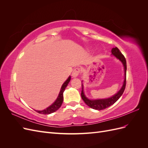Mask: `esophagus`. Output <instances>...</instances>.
Returning a JSON list of instances; mask_svg holds the SVG:
<instances>
[{"label": "esophagus", "mask_w": 148, "mask_h": 148, "mask_svg": "<svg viewBox=\"0 0 148 148\" xmlns=\"http://www.w3.org/2000/svg\"><path fill=\"white\" fill-rule=\"evenodd\" d=\"M79 73H80V69L79 68H76V69H75L73 70L71 75H72V77L73 78H76V77H77L79 75Z\"/></svg>", "instance_id": "esophagus-1"}]
</instances>
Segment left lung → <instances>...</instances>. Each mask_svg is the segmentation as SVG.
Wrapping results in <instances>:
<instances>
[{
    "mask_svg": "<svg viewBox=\"0 0 148 148\" xmlns=\"http://www.w3.org/2000/svg\"><path fill=\"white\" fill-rule=\"evenodd\" d=\"M111 52H112V55L114 56L116 59H117L122 62L124 67V80H123L122 86L120 90L115 94V95H114L112 97H110L108 98H104V99H89V98H88L84 95V89H83L84 88L83 84L82 83V91L81 93V96H82V99L85 102V104L93 109L98 110H103L111 106L112 105H113L114 103L121 97V96L122 95V94L123 93L125 89V86H126V73H127L126 59H125V57L123 56L122 53H121V52L117 47H115L112 49Z\"/></svg>",
    "mask_w": 148,
    "mask_h": 148,
    "instance_id": "1",
    "label": "left lung"
}]
</instances>
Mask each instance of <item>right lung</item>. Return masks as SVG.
Masks as SVG:
<instances>
[{"label": "right lung", "instance_id": "add662e5", "mask_svg": "<svg viewBox=\"0 0 148 148\" xmlns=\"http://www.w3.org/2000/svg\"><path fill=\"white\" fill-rule=\"evenodd\" d=\"M70 79H71V77L70 76H69V78H67V79L64 83V84H62V86L60 89V91L59 94V96H58L56 100L53 102V103H52V104L50 106H49L48 107H47L46 109H44L42 110H34L36 111L38 113L46 115V114H52L59 109L61 107V106L62 104V102H63V101H64L63 93L65 91L66 87L67 86V85H68V84L69 83Z\"/></svg>", "mask_w": 148, "mask_h": 148}]
</instances>
